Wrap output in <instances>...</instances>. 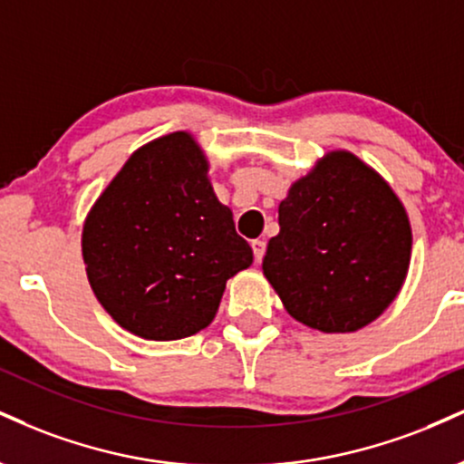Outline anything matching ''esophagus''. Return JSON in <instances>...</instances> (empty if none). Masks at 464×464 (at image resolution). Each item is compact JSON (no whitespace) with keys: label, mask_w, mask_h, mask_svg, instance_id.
<instances>
[{"label":"esophagus","mask_w":464,"mask_h":464,"mask_svg":"<svg viewBox=\"0 0 464 464\" xmlns=\"http://www.w3.org/2000/svg\"><path fill=\"white\" fill-rule=\"evenodd\" d=\"M253 255H255L256 264H261V259H264V255H266V242H264V239H255V242H253Z\"/></svg>","instance_id":"esophagus-1"}]
</instances>
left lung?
I'll return each instance as SVG.
<instances>
[{"mask_svg":"<svg viewBox=\"0 0 464 464\" xmlns=\"http://www.w3.org/2000/svg\"><path fill=\"white\" fill-rule=\"evenodd\" d=\"M264 275L295 322L324 334L354 333L398 298L411 266L404 203L378 170L328 150L278 205Z\"/></svg>","mask_w":464,"mask_h":464,"instance_id":"1","label":"left lung"}]
</instances>
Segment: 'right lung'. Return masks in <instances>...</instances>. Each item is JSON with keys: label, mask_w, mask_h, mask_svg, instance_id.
<instances>
[{"label": "right lung", "mask_w": 464, "mask_h": 464, "mask_svg": "<svg viewBox=\"0 0 464 464\" xmlns=\"http://www.w3.org/2000/svg\"><path fill=\"white\" fill-rule=\"evenodd\" d=\"M82 256L108 315L149 342L208 328L228 278L253 264L189 131L133 150L83 220Z\"/></svg>", "instance_id": "obj_1"}]
</instances>
